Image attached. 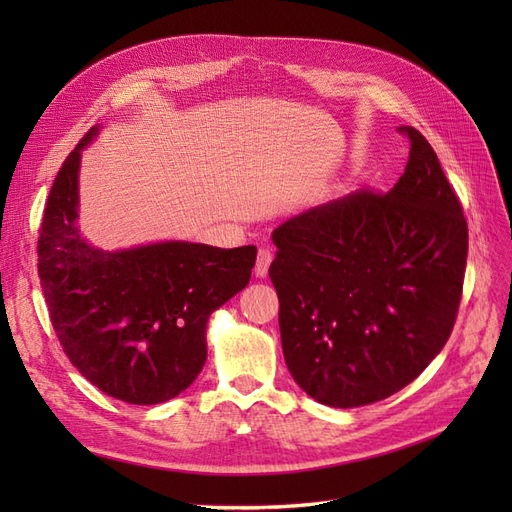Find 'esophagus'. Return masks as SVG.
Here are the masks:
<instances>
[{
  "instance_id": "esophagus-1",
  "label": "esophagus",
  "mask_w": 512,
  "mask_h": 512,
  "mask_svg": "<svg viewBox=\"0 0 512 512\" xmlns=\"http://www.w3.org/2000/svg\"><path fill=\"white\" fill-rule=\"evenodd\" d=\"M273 260V252L269 247H260L258 250V260H256V275L258 277H265L269 273V265Z\"/></svg>"
}]
</instances>
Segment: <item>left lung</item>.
Listing matches in <instances>:
<instances>
[{"label":"left lung","mask_w":512,"mask_h":512,"mask_svg":"<svg viewBox=\"0 0 512 512\" xmlns=\"http://www.w3.org/2000/svg\"><path fill=\"white\" fill-rule=\"evenodd\" d=\"M410 138L386 194L361 188L273 230L288 371L324 406L391 397L451 337L468 260V222L427 138Z\"/></svg>","instance_id":"obj_1"}]
</instances>
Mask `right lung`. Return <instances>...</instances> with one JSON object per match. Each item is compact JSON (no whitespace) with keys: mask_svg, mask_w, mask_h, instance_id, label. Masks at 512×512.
Masks as SVG:
<instances>
[{"mask_svg":"<svg viewBox=\"0 0 512 512\" xmlns=\"http://www.w3.org/2000/svg\"><path fill=\"white\" fill-rule=\"evenodd\" d=\"M61 164L38 237L46 307L70 363L106 395L136 406L177 397L207 361V320L250 284L256 247L164 241L104 252L79 218L81 149Z\"/></svg>","mask_w":512,"mask_h":512,"instance_id":"right-lung-1","label":"right lung"}]
</instances>
